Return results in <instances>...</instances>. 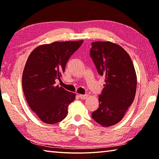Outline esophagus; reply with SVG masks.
Here are the masks:
<instances>
[{
    "instance_id": "esophagus-1",
    "label": "esophagus",
    "mask_w": 159,
    "mask_h": 159,
    "mask_svg": "<svg viewBox=\"0 0 159 159\" xmlns=\"http://www.w3.org/2000/svg\"><path fill=\"white\" fill-rule=\"evenodd\" d=\"M79 97L81 99H86L88 98V95H87V94H85V95H80Z\"/></svg>"
}]
</instances>
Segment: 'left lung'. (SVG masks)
<instances>
[{
	"instance_id": "1",
	"label": "left lung",
	"mask_w": 159,
	"mask_h": 159,
	"mask_svg": "<svg viewBox=\"0 0 159 159\" xmlns=\"http://www.w3.org/2000/svg\"><path fill=\"white\" fill-rule=\"evenodd\" d=\"M90 57L105 84L99 96V108L92 118L104 127L122 120L136 93L137 76L131 59L122 47L114 43H92Z\"/></svg>"
}]
</instances>
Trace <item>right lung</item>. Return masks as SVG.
<instances>
[{
  "instance_id": "1",
  "label": "right lung",
  "mask_w": 159,
  "mask_h": 159,
  "mask_svg": "<svg viewBox=\"0 0 159 159\" xmlns=\"http://www.w3.org/2000/svg\"><path fill=\"white\" fill-rule=\"evenodd\" d=\"M83 41L54 42L32 51L22 74V88L29 106L43 122L55 124L65 118L76 95L56 85L70 57Z\"/></svg>"
}]
</instances>
